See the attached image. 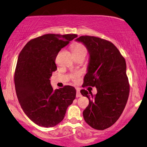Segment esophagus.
Instances as JSON below:
<instances>
[{"instance_id": "1", "label": "esophagus", "mask_w": 147, "mask_h": 147, "mask_svg": "<svg viewBox=\"0 0 147 147\" xmlns=\"http://www.w3.org/2000/svg\"><path fill=\"white\" fill-rule=\"evenodd\" d=\"M76 96H77V97H80L81 96H82V94H81L80 90H79L78 88L77 89V93H76Z\"/></svg>"}]
</instances>
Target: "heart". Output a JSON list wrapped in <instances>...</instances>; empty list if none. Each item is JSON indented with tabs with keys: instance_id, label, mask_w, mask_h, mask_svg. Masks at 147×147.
<instances>
[{
	"instance_id": "1",
	"label": "heart",
	"mask_w": 147,
	"mask_h": 147,
	"mask_svg": "<svg viewBox=\"0 0 147 147\" xmlns=\"http://www.w3.org/2000/svg\"><path fill=\"white\" fill-rule=\"evenodd\" d=\"M72 50L73 55H80V54H84V55H86V48L84 45L81 43H76L75 44L72 45ZM79 75H76L74 76L73 79L75 80H77L78 79Z\"/></svg>"
}]
</instances>
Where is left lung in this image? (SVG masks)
<instances>
[{"mask_svg":"<svg viewBox=\"0 0 147 147\" xmlns=\"http://www.w3.org/2000/svg\"><path fill=\"white\" fill-rule=\"evenodd\" d=\"M89 53L87 73L82 87H96L97 93L82 90L89 104L84 111L86 122L97 130H104L117 122L129 95V84L124 57L114 44L99 37L82 36L76 39Z\"/></svg>","mask_w":147,"mask_h":147,"instance_id":"left-lung-1","label":"left lung"}]
</instances>
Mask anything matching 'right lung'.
Listing matches in <instances>:
<instances>
[{
  "mask_svg": "<svg viewBox=\"0 0 147 147\" xmlns=\"http://www.w3.org/2000/svg\"><path fill=\"white\" fill-rule=\"evenodd\" d=\"M76 37L47 34L30 40L20 52L14 73L16 95L25 115L37 125H57L75 99V88L53 90L50 79L57 70L59 52Z\"/></svg>",
  "mask_w": 147,
  "mask_h": 147,
  "instance_id": "1",
  "label": "right lung"
}]
</instances>
